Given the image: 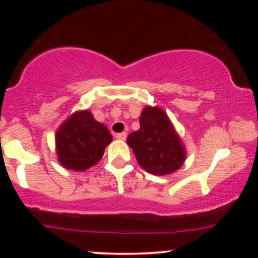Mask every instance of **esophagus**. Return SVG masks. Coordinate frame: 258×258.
<instances>
[{"mask_svg": "<svg viewBox=\"0 0 258 258\" xmlns=\"http://www.w3.org/2000/svg\"><path fill=\"white\" fill-rule=\"evenodd\" d=\"M116 139H119V141H125V139L127 138V133L126 132H121V133H117L116 136Z\"/></svg>", "mask_w": 258, "mask_h": 258, "instance_id": "esophagus-1", "label": "esophagus"}]
</instances>
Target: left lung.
I'll return each mask as SVG.
<instances>
[{
  "instance_id": "1",
  "label": "left lung",
  "mask_w": 258,
  "mask_h": 258,
  "mask_svg": "<svg viewBox=\"0 0 258 258\" xmlns=\"http://www.w3.org/2000/svg\"><path fill=\"white\" fill-rule=\"evenodd\" d=\"M138 131L130 133L127 144L147 172L166 176L182 167L186 150L167 114L158 105H147L139 117Z\"/></svg>"
}]
</instances>
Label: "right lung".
Returning a JSON list of instances; mask_svg holds the SVG:
<instances>
[{
  "label": "right lung",
  "instance_id": "add662e5",
  "mask_svg": "<svg viewBox=\"0 0 258 258\" xmlns=\"http://www.w3.org/2000/svg\"><path fill=\"white\" fill-rule=\"evenodd\" d=\"M112 136L90 110L70 115L55 132L58 162L68 170L84 172L102 159Z\"/></svg>",
  "mask_w": 258,
  "mask_h": 258
}]
</instances>
